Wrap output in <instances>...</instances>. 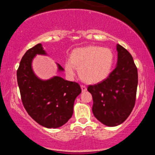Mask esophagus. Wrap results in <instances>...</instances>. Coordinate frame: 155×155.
I'll return each instance as SVG.
<instances>
[{
	"mask_svg": "<svg viewBox=\"0 0 155 155\" xmlns=\"http://www.w3.org/2000/svg\"><path fill=\"white\" fill-rule=\"evenodd\" d=\"M81 90H82V92H85L87 90L86 86H84V85H81Z\"/></svg>",
	"mask_w": 155,
	"mask_h": 155,
	"instance_id": "obj_1",
	"label": "esophagus"
}]
</instances>
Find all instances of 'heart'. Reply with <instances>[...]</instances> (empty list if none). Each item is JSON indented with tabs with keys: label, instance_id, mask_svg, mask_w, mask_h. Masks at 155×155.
Returning a JSON list of instances; mask_svg holds the SVG:
<instances>
[{
	"label": "heart",
	"instance_id": "b5f03b06",
	"mask_svg": "<svg viewBox=\"0 0 155 155\" xmlns=\"http://www.w3.org/2000/svg\"><path fill=\"white\" fill-rule=\"evenodd\" d=\"M114 63V54L108 48L89 46L78 48L71 53L70 60L64 63L65 74L69 77L79 69L80 78L87 84L100 83L109 76Z\"/></svg>",
	"mask_w": 155,
	"mask_h": 155
}]
</instances>
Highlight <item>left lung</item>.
<instances>
[{"instance_id": "8db88e82", "label": "left lung", "mask_w": 155, "mask_h": 155, "mask_svg": "<svg viewBox=\"0 0 155 155\" xmlns=\"http://www.w3.org/2000/svg\"><path fill=\"white\" fill-rule=\"evenodd\" d=\"M117 66L101 82L90 85L92 95V113L101 123L109 127L122 124L135 106L138 86V71L132 55L117 44Z\"/></svg>"}]
</instances>
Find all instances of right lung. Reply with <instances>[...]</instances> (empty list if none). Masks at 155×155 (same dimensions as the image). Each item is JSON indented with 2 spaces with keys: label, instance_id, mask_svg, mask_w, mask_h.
Here are the masks:
<instances>
[{
  "label": "right lung",
  "instance_id": "1",
  "mask_svg": "<svg viewBox=\"0 0 155 155\" xmlns=\"http://www.w3.org/2000/svg\"><path fill=\"white\" fill-rule=\"evenodd\" d=\"M37 54L47 55L41 44L26 51L17 71L22 102L37 123L47 128H58L72 117L74 101L81 90L78 83L58 76L47 80L39 79L32 68V62ZM57 65L58 71H63V67Z\"/></svg>",
  "mask_w": 155,
  "mask_h": 155
}]
</instances>
